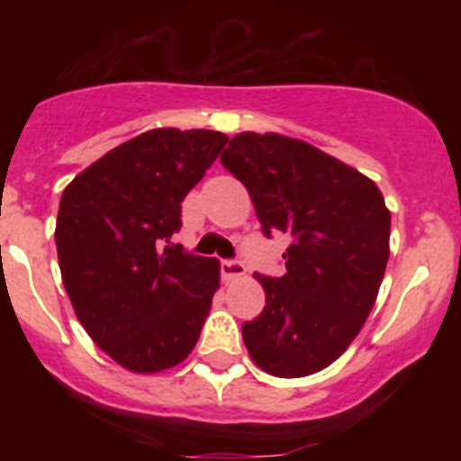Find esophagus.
<instances>
[{"label":"esophagus","instance_id":"1","mask_svg":"<svg viewBox=\"0 0 461 461\" xmlns=\"http://www.w3.org/2000/svg\"><path fill=\"white\" fill-rule=\"evenodd\" d=\"M221 275H223V279H228V281L240 279V276L244 275L242 260H238V258H226V260H221Z\"/></svg>","mask_w":461,"mask_h":461}]
</instances>
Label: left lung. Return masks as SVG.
Listing matches in <instances>:
<instances>
[{"mask_svg":"<svg viewBox=\"0 0 461 461\" xmlns=\"http://www.w3.org/2000/svg\"><path fill=\"white\" fill-rule=\"evenodd\" d=\"M223 168L247 186L266 238H291L284 276L256 275L266 307L242 325L251 360L281 378L337 360L376 303L388 266L390 212L369 177L279 133H240Z\"/></svg>","mask_w":461,"mask_h":461,"instance_id":"obj_1","label":"left lung"}]
</instances>
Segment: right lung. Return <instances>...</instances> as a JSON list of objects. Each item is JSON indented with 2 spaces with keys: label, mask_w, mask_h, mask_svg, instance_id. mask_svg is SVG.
Returning <instances> with one entry per match:
<instances>
[{
  "label": "right lung",
  "mask_w": 461,
  "mask_h": 461,
  "mask_svg": "<svg viewBox=\"0 0 461 461\" xmlns=\"http://www.w3.org/2000/svg\"><path fill=\"white\" fill-rule=\"evenodd\" d=\"M228 142L226 133H140L64 189L55 242L64 288L94 344L122 367L180 365L201 337L219 260L170 244L182 201Z\"/></svg>",
  "instance_id": "obj_1"
}]
</instances>
